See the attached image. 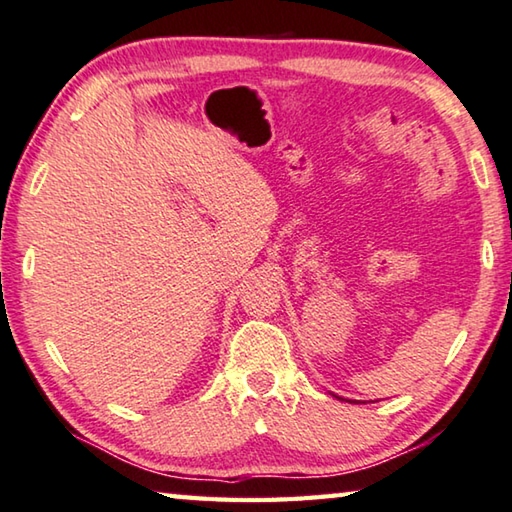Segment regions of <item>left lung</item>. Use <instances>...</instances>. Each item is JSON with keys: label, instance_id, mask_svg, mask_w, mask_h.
Instances as JSON below:
<instances>
[{"label": "left lung", "instance_id": "left-lung-1", "mask_svg": "<svg viewBox=\"0 0 512 512\" xmlns=\"http://www.w3.org/2000/svg\"><path fill=\"white\" fill-rule=\"evenodd\" d=\"M341 400H343V397H341Z\"/></svg>", "mask_w": 512, "mask_h": 512}]
</instances>
